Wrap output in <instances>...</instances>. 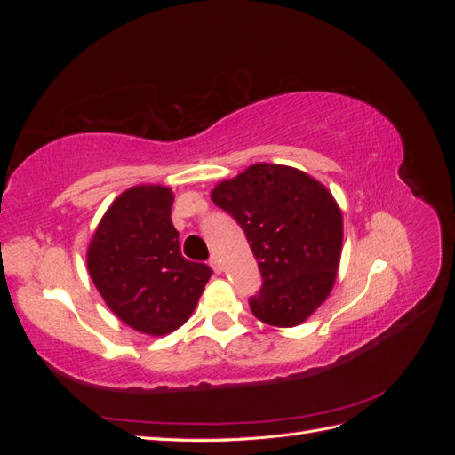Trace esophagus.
Listing matches in <instances>:
<instances>
[{
	"instance_id": "esophagus-1",
	"label": "esophagus",
	"mask_w": 455,
	"mask_h": 455,
	"mask_svg": "<svg viewBox=\"0 0 455 455\" xmlns=\"http://www.w3.org/2000/svg\"><path fill=\"white\" fill-rule=\"evenodd\" d=\"M211 267L214 269V273H222V261L218 259V256H216V254H212V256H211Z\"/></svg>"
}]
</instances>
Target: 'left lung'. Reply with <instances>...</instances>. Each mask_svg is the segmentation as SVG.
Listing matches in <instances>:
<instances>
[{"mask_svg":"<svg viewBox=\"0 0 455 455\" xmlns=\"http://www.w3.org/2000/svg\"><path fill=\"white\" fill-rule=\"evenodd\" d=\"M258 259L261 286L249 299L271 326H298L319 307L336 281L343 220L332 194L284 164L258 163L212 189Z\"/></svg>","mask_w":455,"mask_h":455,"instance_id":"8db88e82","label":"left lung"}]
</instances>
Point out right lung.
Here are the masks:
<instances>
[{"label": "right lung", "mask_w": 455, "mask_h": 455, "mask_svg": "<svg viewBox=\"0 0 455 455\" xmlns=\"http://www.w3.org/2000/svg\"><path fill=\"white\" fill-rule=\"evenodd\" d=\"M172 201L164 186L127 189L100 220L87 252L91 279L108 307L151 336L182 326L212 275L206 264L182 256Z\"/></svg>", "instance_id": "right-lung-1"}]
</instances>
